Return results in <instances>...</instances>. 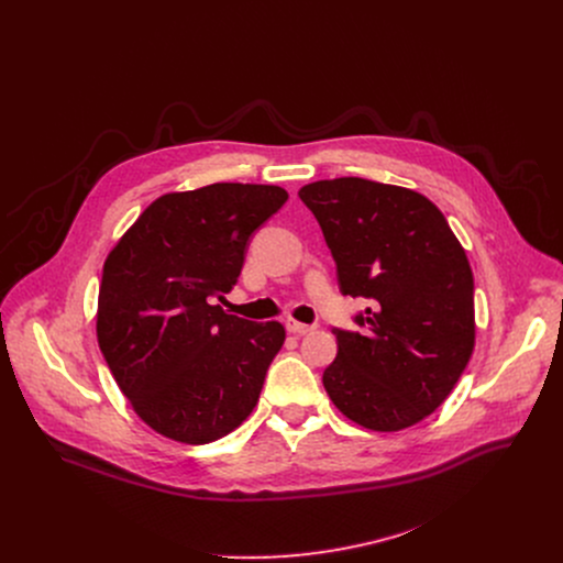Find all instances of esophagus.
I'll list each match as a JSON object with an SVG mask.
<instances>
[{"label":"esophagus","instance_id":"1","mask_svg":"<svg viewBox=\"0 0 563 563\" xmlns=\"http://www.w3.org/2000/svg\"><path fill=\"white\" fill-rule=\"evenodd\" d=\"M316 328L313 325H305V323H298V320H287V332L296 334V336H305V334H311Z\"/></svg>","mask_w":563,"mask_h":563}]
</instances>
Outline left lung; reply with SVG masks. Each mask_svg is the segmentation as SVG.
I'll return each instance as SVG.
<instances>
[{
	"mask_svg": "<svg viewBox=\"0 0 563 563\" xmlns=\"http://www.w3.org/2000/svg\"><path fill=\"white\" fill-rule=\"evenodd\" d=\"M336 261L345 296L372 307L334 330L339 354L323 372L332 404L374 432L432 415L474 350V278L445 216L426 196L363 178L305 185Z\"/></svg>",
	"mask_w": 563,
	"mask_h": 563,
	"instance_id": "8db88e82",
	"label": "left lung"
}]
</instances>
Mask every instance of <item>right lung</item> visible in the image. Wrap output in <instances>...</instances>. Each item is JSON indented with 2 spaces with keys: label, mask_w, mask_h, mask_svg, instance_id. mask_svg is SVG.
Listing matches in <instances>:
<instances>
[{
  "label": "right lung",
  "mask_w": 563,
  "mask_h": 563,
  "mask_svg": "<svg viewBox=\"0 0 563 563\" xmlns=\"http://www.w3.org/2000/svg\"><path fill=\"white\" fill-rule=\"evenodd\" d=\"M274 185L216 183L153 200L109 252L98 345L133 412L157 434L202 445L258 404L285 343L278 320L227 313L250 235L287 200Z\"/></svg>",
  "instance_id": "right-lung-1"
}]
</instances>
